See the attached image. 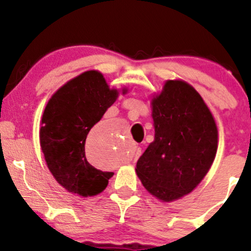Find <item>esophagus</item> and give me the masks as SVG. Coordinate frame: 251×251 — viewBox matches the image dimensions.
Here are the masks:
<instances>
[{
  "instance_id": "esophagus-1",
  "label": "esophagus",
  "mask_w": 251,
  "mask_h": 251,
  "mask_svg": "<svg viewBox=\"0 0 251 251\" xmlns=\"http://www.w3.org/2000/svg\"><path fill=\"white\" fill-rule=\"evenodd\" d=\"M140 154H142V150H140L139 147H136V149H135V152H133V154H132L133 159H135V160L138 159V157L140 156Z\"/></svg>"
}]
</instances>
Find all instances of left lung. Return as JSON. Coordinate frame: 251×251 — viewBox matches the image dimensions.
I'll return each mask as SVG.
<instances>
[{"label": "left lung", "mask_w": 251, "mask_h": 251, "mask_svg": "<svg viewBox=\"0 0 251 251\" xmlns=\"http://www.w3.org/2000/svg\"><path fill=\"white\" fill-rule=\"evenodd\" d=\"M154 140L137 161L136 174L150 194L173 202L190 194L208 174L218 147L215 118L184 80H167L151 99Z\"/></svg>", "instance_id": "8db88e82"}]
</instances>
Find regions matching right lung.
<instances>
[{"label": "right lung", "mask_w": 251, "mask_h": 251, "mask_svg": "<svg viewBox=\"0 0 251 251\" xmlns=\"http://www.w3.org/2000/svg\"><path fill=\"white\" fill-rule=\"evenodd\" d=\"M128 88H109L104 75L90 70L67 81L44 108L40 145L57 183L72 194L95 197L107 187L113 173L96 169L85 157L90 129Z\"/></svg>", "instance_id": "add662e5"}]
</instances>
